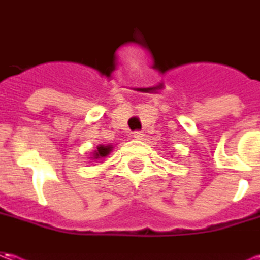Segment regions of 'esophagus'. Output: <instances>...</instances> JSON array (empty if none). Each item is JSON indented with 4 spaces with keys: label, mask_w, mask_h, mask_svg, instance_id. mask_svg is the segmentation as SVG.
Returning <instances> with one entry per match:
<instances>
[{
    "label": "esophagus",
    "mask_w": 260,
    "mask_h": 260,
    "mask_svg": "<svg viewBox=\"0 0 260 260\" xmlns=\"http://www.w3.org/2000/svg\"><path fill=\"white\" fill-rule=\"evenodd\" d=\"M134 138H135V139H143V136H145V134H143V132H142V131H135V132H134Z\"/></svg>",
    "instance_id": "1"
}]
</instances>
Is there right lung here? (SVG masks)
Wrapping results in <instances>:
<instances>
[{"mask_svg":"<svg viewBox=\"0 0 260 260\" xmlns=\"http://www.w3.org/2000/svg\"><path fill=\"white\" fill-rule=\"evenodd\" d=\"M111 152V146L108 145V146H100L97 147V150H94V158H102V157H106L108 153Z\"/></svg>","mask_w":260,"mask_h":260,"instance_id":"right-lung-1","label":"right lung"}]
</instances>
